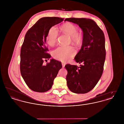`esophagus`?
<instances>
[{
    "instance_id": "obj_1",
    "label": "esophagus",
    "mask_w": 124,
    "mask_h": 124,
    "mask_svg": "<svg viewBox=\"0 0 124 124\" xmlns=\"http://www.w3.org/2000/svg\"><path fill=\"white\" fill-rule=\"evenodd\" d=\"M62 67H64L65 65V62H62Z\"/></svg>"
}]
</instances>
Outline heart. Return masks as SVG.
<instances>
[{
  "instance_id": "1",
  "label": "heart",
  "mask_w": 124,
  "mask_h": 124,
  "mask_svg": "<svg viewBox=\"0 0 124 124\" xmlns=\"http://www.w3.org/2000/svg\"><path fill=\"white\" fill-rule=\"evenodd\" d=\"M61 31L70 36V43L76 45H79L83 40V35L78 31L77 26L71 23H66L61 27ZM59 36L58 30L55 27H51L47 33L46 40L47 44L51 46L55 45ZM75 53L74 48L71 46L67 47L59 46L53 52V57L55 59L62 61H66L74 56Z\"/></svg>"
}]
</instances>
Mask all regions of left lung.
Segmentation results:
<instances>
[{
  "label": "left lung",
  "mask_w": 124,
  "mask_h": 124,
  "mask_svg": "<svg viewBox=\"0 0 124 124\" xmlns=\"http://www.w3.org/2000/svg\"><path fill=\"white\" fill-rule=\"evenodd\" d=\"M65 21L78 24L83 32L82 46L75 57L81 65H65L67 85L74 93H86L94 87L103 73L106 55L104 33L91 19L67 18Z\"/></svg>",
  "instance_id": "8db88e82"
}]
</instances>
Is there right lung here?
<instances>
[{
	"instance_id": "1",
	"label": "right lung",
	"mask_w": 124,
	"mask_h": 124,
	"mask_svg": "<svg viewBox=\"0 0 124 124\" xmlns=\"http://www.w3.org/2000/svg\"><path fill=\"white\" fill-rule=\"evenodd\" d=\"M64 19L41 18L25 35L20 51V72L27 85L34 92L44 93L51 88L54 78L62 67L61 63L55 59H51L46 65L43 63L51 57L46 46L48 31Z\"/></svg>"
}]
</instances>
